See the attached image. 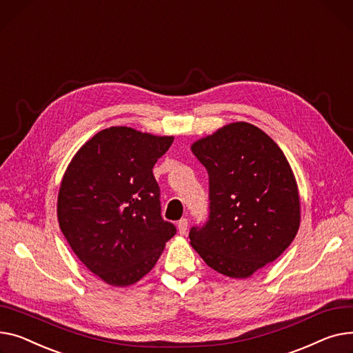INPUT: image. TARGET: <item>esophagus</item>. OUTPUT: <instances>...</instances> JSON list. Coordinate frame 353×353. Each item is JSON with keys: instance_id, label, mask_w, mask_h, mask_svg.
<instances>
[{"instance_id": "obj_1", "label": "esophagus", "mask_w": 353, "mask_h": 353, "mask_svg": "<svg viewBox=\"0 0 353 353\" xmlns=\"http://www.w3.org/2000/svg\"><path fill=\"white\" fill-rule=\"evenodd\" d=\"M176 226H178V232H179L181 235H185V234H186V230H188V219H186V218L179 219L178 223H176Z\"/></svg>"}]
</instances>
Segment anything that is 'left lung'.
Listing matches in <instances>:
<instances>
[{"instance_id":"left-lung-1","label":"left lung","mask_w":353,"mask_h":353,"mask_svg":"<svg viewBox=\"0 0 353 353\" xmlns=\"http://www.w3.org/2000/svg\"><path fill=\"white\" fill-rule=\"evenodd\" d=\"M208 171L210 216L190 239L205 263L230 278H248L279 258L301 222L296 179L275 141L234 122L191 147Z\"/></svg>"}]
</instances>
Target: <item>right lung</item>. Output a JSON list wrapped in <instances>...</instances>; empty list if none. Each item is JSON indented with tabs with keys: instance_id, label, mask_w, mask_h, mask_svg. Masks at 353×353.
<instances>
[{
	"instance_id": "1",
	"label": "right lung",
	"mask_w": 353,
	"mask_h": 353,
	"mask_svg": "<svg viewBox=\"0 0 353 353\" xmlns=\"http://www.w3.org/2000/svg\"><path fill=\"white\" fill-rule=\"evenodd\" d=\"M174 137L111 127L87 141L61 181L57 214L71 250L112 286L147 275L176 228L161 215L152 174Z\"/></svg>"
}]
</instances>
